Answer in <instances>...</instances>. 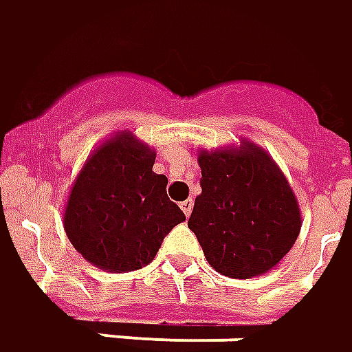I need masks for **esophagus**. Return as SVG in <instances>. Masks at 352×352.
<instances>
[{"label": "esophagus", "instance_id": "34e87169", "mask_svg": "<svg viewBox=\"0 0 352 352\" xmlns=\"http://www.w3.org/2000/svg\"><path fill=\"white\" fill-rule=\"evenodd\" d=\"M180 208L184 210V214H186V216H189V214H191V210H193V199H186V201L180 204Z\"/></svg>", "mask_w": 352, "mask_h": 352}]
</instances>
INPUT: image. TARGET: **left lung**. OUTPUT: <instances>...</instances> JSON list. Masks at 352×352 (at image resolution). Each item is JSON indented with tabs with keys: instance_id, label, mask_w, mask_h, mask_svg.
Segmentation results:
<instances>
[{
	"instance_id": "left-lung-1",
	"label": "left lung",
	"mask_w": 352,
	"mask_h": 352,
	"mask_svg": "<svg viewBox=\"0 0 352 352\" xmlns=\"http://www.w3.org/2000/svg\"><path fill=\"white\" fill-rule=\"evenodd\" d=\"M203 193L188 228L218 273L252 278L276 267L301 229L300 203L284 172L250 140L197 151Z\"/></svg>"
}]
</instances>
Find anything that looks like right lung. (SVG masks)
Masks as SVG:
<instances>
[{
    "instance_id": "right-lung-1",
    "label": "right lung",
    "mask_w": 352,
    "mask_h": 352,
    "mask_svg": "<svg viewBox=\"0 0 352 352\" xmlns=\"http://www.w3.org/2000/svg\"><path fill=\"white\" fill-rule=\"evenodd\" d=\"M155 149L117 132L87 157L64 206V231L91 265L129 273L148 265L174 226L186 220L153 172Z\"/></svg>"
}]
</instances>
